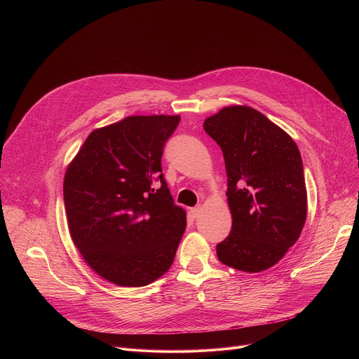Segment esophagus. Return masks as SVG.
<instances>
[{
	"mask_svg": "<svg viewBox=\"0 0 359 359\" xmlns=\"http://www.w3.org/2000/svg\"><path fill=\"white\" fill-rule=\"evenodd\" d=\"M190 213H191V216L196 219V217H198V215L201 213V206H196V208H193V209H190Z\"/></svg>",
	"mask_w": 359,
	"mask_h": 359,
	"instance_id": "1",
	"label": "esophagus"
}]
</instances>
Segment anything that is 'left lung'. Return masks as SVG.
<instances>
[{"instance_id": "left-lung-1", "label": "left lung", "mask_w": 359, "mask_h": 359, "mask_svg": "<svg viewBox=\"0 0 359 359\" xmlns=\"http://www.w3.org/2000/svg\"><path fill=\"white\" fill-rule=\"evenodd\" d=\"M204 130L222 147L231 233L217 244L219 260L262 273L294 245L306 219V189L292 137L259 111L231 105L209 116Z\"/></svg>"}]
</instances>
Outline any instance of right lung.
<instances>
[{
	"label": "right lung",
	"mask_w": 359,
	"mask_h": 359,
	"mask_svg": "<svg viewBox=\"0 0 359 359\" xmlns=\"http://www.w3.org/2000/svg\"><path fill=\"white\" fill-rule=\"evenodd\" d=\"M179 121V115H135L97 128L67 168L71 238L83 262L115 285H147L175 260L186 210L175 204L161 162Z\"/></svg>",
	"instance_id": "right-lung-1"
}]
</instances>
